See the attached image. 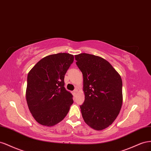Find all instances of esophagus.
I'll return each mask as SVG.
<instances>
[{
    "label": "esophagus",
    "mask_w": 151,
    "mask_h": 151,
    "mask_svg": "<svg viewBox=\"0 0 151 151\" xmlns=\"http://www.w3.org/2000/svg\"><path fill=\"white\" fill-rule=\"evenodd\" d=\"M76 90L75 89V90H73V91L72 92V93H73V96H75V95H76Z\"/></svg>",
    "instance_id": "1"
}]
</instances>
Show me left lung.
Instances as JSON below:
<instances>
[{"instance_id": "8db88e82", "label": "left lung", "mask_w": 151, "mask_h": 151, "mask_svg": "<svg viewBox=\"0 0 151 151\" xmlns=\"http://www.w3.org/2000/svg\"><path fill=\"white\" fill-rule=\"evenodd\" d=\"M75 57L83 77L85 101L80 106L81 114L88 126L102 130L113 123L121 110L122 78L101 57L86 53Z\"/></svg>"}]
</instances>
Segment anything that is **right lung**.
Here are the masks:
<instances>
[{
    "label": "right lung",
    "instance_id": "right-lung-1",
    "mask_svg": "<svg viewBox=\"0 0 151 151\" xmlns=\"http://www.w3.org/2000/svg\"><path fill=\"white\" fill-rule=\"evenodd\" d=\"M74 56L59 53L46 56L28 73L26 98L33 118L42 125L54 126L64 118L73 95L64 87V76Z\"/></svg>",
    "mask_w": 151,
    "mask_h": 151
}]
</instances>
